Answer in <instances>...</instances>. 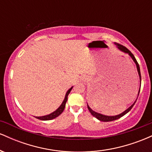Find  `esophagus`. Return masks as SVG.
Returning a JSON list of instances; mask_svg holds the SVG:
<instances>
[{
	"label": "esophagus",
	"instance_id": "obj_1",
	"mask_svg": "<svg viewBox=\"0 0 152 152\" xmlns=\"http://www.w3.org/2000/svg\"><path fill=\"white\" fill-rule=\"evenodd\" d=\"M82 80H83V81H86V78H83V79H82Z\"/></svg>",
	"mask_w": 152,
	"mask_h": 152
}]
</instances>
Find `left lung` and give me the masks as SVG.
Instances as JSON below:
<instances>
[{
    "label": "left lung",
    "mask_w": 152,
    "mask_h": 152,
    "mask_svg": "<svg viewBox=\"0 0 152 152\" xmlns=\"http://www.w3.org/2000/svg\"><path fill=\"white\" fill-rule=\"evenodd\" d=\"M114 44L116 45V47L119 49L121 51L124 52V53H127L129 56L131 57V58H132V60L134 61V62L135 63L136 66H137V71H138V74H139V79H140V83H141V73H140V68H139V64H138V62L137 61V60H136L135 57H134V56L133 54L132 53V52L130 51L129 50L127 49L125 46H122V45H120L118 44V43H114ZM140 88H141V86H140ZM140 88H139V92H138V96H139V92H140ZM138 98V97H137ZM137 99H136L135 102H134V104H132V106H130L126 110H125L124 112H122L121 114H118V115H116V116H106V115H104V114H99V113H97L96 112V111H94L92 110L90 108V106L88 105V104H87V106H88V109L89 110L90 113L92 114V116H94V117H96L97 118V119H99V121H104V122H106V121H114V120H116L118 119V118H121V116H124L125 114H127V113L129 112V111H130L131 109H132V107H133L134 104H135L136 102H137Z\"/></svg>",
    "instance_id": "1"
}]
</instances>
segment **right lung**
Returning <instances> with one entry per match:
<instances>
[{"label":"right lung","instance_id":"1","mask_svg":"<svg viewBox=\"0 0 152 152\" xmlns=\"http://www.w3.org/2000/svg\"><path fill=\"white\" fill-rule=\"evenodd\" d=\"M72 88L73 87H71V88H70L69 90L67 91V92H66V96H65V98H64V101H63L61 105L59 106V107L56 110V111H54L53 112H52L51 114H50L46 115V116H36V118H37L40 120H43V121H48V120L53 119V118H56L57 116H58L59 115H60L63 112V111H64V109H65L66 103L68 100V96H69V93L71 92Z\"/></svg>","mask_w":152,"mask_h":152}]
</instances>
